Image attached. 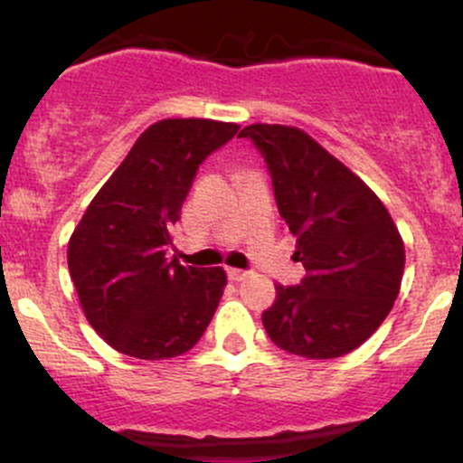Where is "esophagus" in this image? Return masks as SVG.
I'll list each match as a JSON object with an SVG mask.
<instances>
[{"label": "esophagus", "instance_id": "1", "mask_svg": "<svg viewBox=\"0 0 463 463\" xmlns=\"http://www.w3.org/2000/svg\"><path fill=\"white\" fill-rule=\"evenodd\" d=\"M249 270H241V269H228V278L232 279V282H241V279L249 278Z\"/></svg>", "mask_w": 463, "mask_h": 463}]
</instances>
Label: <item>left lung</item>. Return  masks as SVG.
<instances>
[{"instance_id":"1","label":"left lung","mask_w":463,"mask_h":463,"mask_svg":"<svg viewBox=\"0 0 463 463\" xmlns=\"http://www.w3.org/2000/svg\"><path fill=\"white\" fill-rule=\"evenodd\" d=\"M250 138L269 167L275 202L296 237L307 275L275 284L261 314L269 338L305 358H338L361 347L392 311L405 266L403 240L381 199L307 132L255 123Z\"/></svg>"}]
</instances>
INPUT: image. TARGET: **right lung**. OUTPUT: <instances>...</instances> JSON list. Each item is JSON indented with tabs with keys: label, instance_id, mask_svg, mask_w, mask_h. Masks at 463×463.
Returning <instances> with one entry per match:
<instances>
[{
	"label": "right lung",
	"instance_id": "add662e5",
	"mask_svg": "<svg viewBox=\"0 0 463 463\" xmlns=\"http://www.w3.org/2000/svg\"><path fill=\"white\" fill-rule=\"evenodd\" d=\"M237 129L208 118L149 125L73 231L69 273L89 325L116 352L181 356L213 320L226 270L181 266L165 250L199 165Z\"/></svg>",
	"mask_w": 463,
	"mask_h": 463
}]
</instances>
